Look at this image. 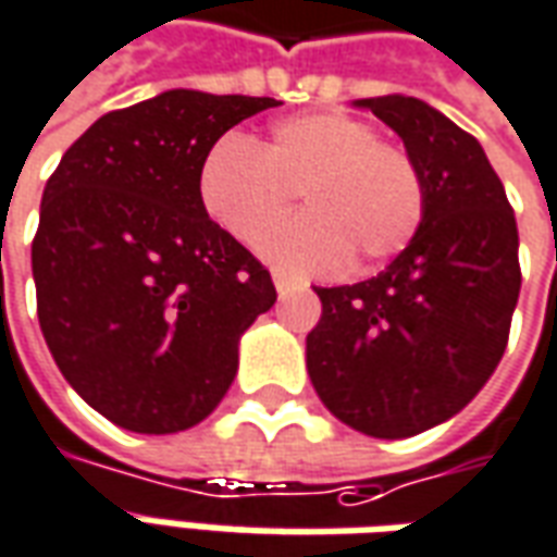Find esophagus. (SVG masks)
I'll return each instance as SVG.
<instances>
[{"mask_svg": "<svg viewBox=\"0 0 557 557\" xmlns=\"http://www.w3.org/2000/svg\"><path fill=\"white\" fill-rule=\"evenodd\" d=\"M274 286H277L280 295H289V292L295 289V283H292L286 274H280V271H274Z\"/></svg>", "mask_w": 557, "mask_h": 557, "instance_id": "obj_1", "label": "esophagus"}]
</instances>
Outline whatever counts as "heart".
Listing matches in <instances>:
<instances>
[{
  "mask_svg": "<svg viewBox=\"0 0 557 557\" xmlns=\"http://www.w3.org/2000/svg\"><path fill=\"white\" fill-rule=\"evenodd\" d=\"M298 191L308 216L271 233L262 256L289 274L352 271L398 256L425 213V181L398 144L368 120L337 111L286 116L262 147L223 135L198 171V198L213 223L256 244L290 210Z\"/></svg>",
  "mask_w": 557,
  "mask_h": 557,
  "instance_id": "b5f03b06",
  "label": "heart"
}]
</instances>
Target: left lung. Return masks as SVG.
<instances>
[{
  "instance_id": "1",
  "label": "left lung",
  "mask_w": 557,
  "mask_h": 557,
  "mask_svg": "<svg viewBox=\"0 0 557 557\" xmlns=\"http://www.w3.org/2000/svg\"><path fill=\"white\" fill-rule=\"evenodd\" d=\"M398 132L425 181L413 240L376 277L317 289L307 373L322 404L368 437L441 425L476 398L519 301V228L480 141L413 96L359 99Z\"/></svg>"
}]
</instances>
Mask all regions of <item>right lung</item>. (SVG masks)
Returning a JSON list of instances; mask_svg holds the SVG:
<instances>
[{
	"label": "right lung",
	"mask_w": 557,
	"mask_h": 557,
	"mask_svg": "<svg viewBox=\"0 0 557 557\" xmlns=\"http://www.w3.org/2000/svg\"><path fill=\"white\" fill-rule=\"evenodd\" d=\"M280 104L169 89L99 116L41 196L38 322L69 386L114 425H198L238 373L240 334L277 301L271 274L213 223L198 171L240 120Z\"/></svg>",
	"instance_id": "right-lung-1"
}]
</instances>
